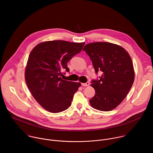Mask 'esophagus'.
<instances>
[{"label": "esophagus", "mask_w": 153, "mask_h": 153, "mask_svg": "<svg viewBox=\"0 0 153 153\" xmlns=\"http://www.w3.org/2000/svg\"><path fill=\"white\" fill-rule=\"evenodd\" d=\"M82 85L83 86H87L90 85V83L89 82H86V83H82Z\"/></svg>", "instance_id": "34e87169"}]
</instances>
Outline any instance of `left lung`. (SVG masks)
Listing matches in <instances>:
<instances>
[{"mask_svg": "<svg viewBox=\"0 0 153 153\" xmlns=\"http://www.w3.org/2000/svg\"><path fill=\"white\" fill-rule=\"evenodd\" d=\"M92 61L96 73L101 71L100 80H93L95 90L90 100L96 110L110 111L124 100L134 80L133 61L129 53L120 45L110 42H93L83 49Z\"/></svg>", "mask_w": 153, "mask_h": 153, "instance_id": "1", "label": "left lung"}]
</instances>
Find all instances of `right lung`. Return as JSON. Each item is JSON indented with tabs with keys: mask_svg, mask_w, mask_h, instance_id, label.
<instances>
[{
	"mask_svg": "<svg viewBox=\"0 0 153 153\" xmlns=\"http://www.w3.org/2000/svg\"><path fill=\"white\" fill-rule=\"evenodd\" d=\"M85 42L63 40L41 42L30 52L25 70L28 88L39 104L48 111L57 113L71 105L80 82L62 79V71H69L67 63L79 53Z\"/></svg>",
	"mask_w": 153,
	"mask_h": 153,
	"instance_id": "right-lung-1",
	"label": "right lung"
}]
</instances>
